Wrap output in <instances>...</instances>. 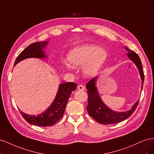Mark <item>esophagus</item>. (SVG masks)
<instances>
[{
    "label": "esophagus",
    "instance_id": "obj_1",
    "mask_svg": "<svg viewBox=\"0 0 154 154\" xmlns=\"http://www.w3.org/2000/svg\"><path fill=\"white\" fill-rule=\"evenodd\" d=\"M78 88L80 91H83V90H84V86H83V85L80 84V85H78Z\"/></svg>",
    "mask_w": 154,
    "mask_h": 154
}]
</instances>
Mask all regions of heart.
<instances>
[{"instance_id":"heart-1","label":"heart","mask_w":154,"mask_h":154,"mask_svg":"<svg viewBox=\"0 0 154 154\" xmlns=\"http://www.w3.org/2000/svg\"><path fill=\"white\" fill-rule=\"evenodd\" d=\"M106 58L105 49L91 44L78 46L67 54V61L71 67L77 68L84 66L83 73L87 77L96 75Z\"/></svg>"}]
</instances>
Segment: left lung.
<instances>
[{"label": "left lung", "mask_w": 154, "mask_h": 154, "mask_svg": "<svg viewBox=\"0 0 154 154\" xmlns=\"http://www.w3.org/2000/svg\"><path fill=\"white\" fill-rule=\"evenodd\" d=\"M125 49L128 51L127 55L128 58L136 65L139 73H140L141 78L142 80V89L144 76L141 60L139 58V56L134 51L130 50L127 48H125ZM97 78V77H96L92 79L86 85L88 93V105L87 106V110L88 114L97 122L103 125L118 123L129 118L134 113V110L136 109L139 100H137L136 102V103L133 105L131 109L127 112H117L110 110L102 101L98 94V92H97V88L96 87V80Z\"/></svg>", "instance_id": "8db88e82"}]
</instances>
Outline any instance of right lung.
Wrapping results in <instances>:
<instances>
[{"label":"right lung","mask_w":154,"mask_h":154,"mask_svg":"<svg viewBox=\"0 0 154 154\" xmlns=\"http://www.w3.org/2000/svg\"><path fill=\"white\" fill-rule=\"evenodd\" d=\"M48 42L32 43L22 51L18 56L14 66L22 60L29 58H44L47 57L43 51ZM77 84L73 82L62 83L59 85L57 94L52 104L42 114L34 116L29 115L20 111L22 117L29 123L39 127H49L57 123L63 116L67 101L72 91L76 89Z\"/></svg>","instance_id":"obj_1"}]
</instances>
